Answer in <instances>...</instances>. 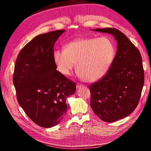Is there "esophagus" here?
<instances>
[{"label": "esophagus", "mask_w": 151, "mask_h": 151, "mask_svg": "<svg viewBox=\"0 0 151 151\" xmlns=\"http://www.w3.org/2000/svg\"><path fill=\"white\" fill-rule=\"evenodd\" d=\"M84 86L83 85H81V84H77V85H76V88H82V87H84Z\"/></svg>", "instance_id": "1"}]
</instances>
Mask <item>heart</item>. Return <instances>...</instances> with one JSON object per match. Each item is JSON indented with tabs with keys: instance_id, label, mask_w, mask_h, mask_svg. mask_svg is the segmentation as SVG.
<instances>
[{
	"instance_id": "1",
	"label": "heart",
	"mask_w": 151,
	"mask_h": 151,
	"mask_svg": "<svg viewBox=\"0 0 151 151\" xmlns=\"http://www.w3.org/2000/svg\"><path fill=\"white\" fill-rule=\"evenodd\" d=\"M115 50L106 37L82 38L66 44L63 50L53 52L57 70L65 76L71 74L76 63L78 76L95 82L105 76L113 61Z\"/></svg>"
}]
</instances>
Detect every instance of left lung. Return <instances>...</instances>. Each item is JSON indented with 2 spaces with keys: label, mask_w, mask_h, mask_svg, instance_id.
Wrapping results in <instances>:
<instances>
[{
  "label": "left lung",
  "mask_w": 151,
  "mask_h": 151,
  "mask_svg": "<svg viewBox=\"0 0 151 151\" xmlns=\"http://www.w3.org/2000/svg\"><path fill=\"white\" fill-rule=\"evenodd\" d=\"M114 36L117 50L106 75L89 86L91 106L103 121L112 122L129 116L139 103L144 85V70L139 50L118 29H96Z\"/></svg>",
  "instance_id": "1"
}]
</instances>
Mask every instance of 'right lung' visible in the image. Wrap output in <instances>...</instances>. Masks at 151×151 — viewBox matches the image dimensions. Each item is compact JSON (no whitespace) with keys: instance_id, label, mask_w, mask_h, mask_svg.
<instances>
[{"instance_id":"1","label":"right lung","mask_w":151,"mask_h":151,"mask_svg":"<svg viewBox=\"0 0 151 151\" xmlns=\"http://www.w3.org/2000/svg\"><path fill=\"white\" fill-rule=\"evenodd\" d=\"M65 30L38 35L20 51L13 84L20 106L32 121L44 128L59 123L68 110L66 99L76 84L57 70L54 45Z\"/></svg>"}]
</instances>
